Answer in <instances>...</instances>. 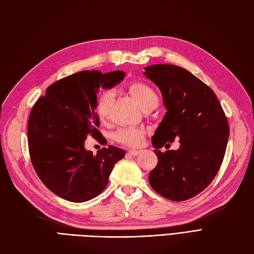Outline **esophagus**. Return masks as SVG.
Listing matches in <instances>:
<instances>
[{
	"mask_svg": "<svg viewBox=\"0 0 254 254\" xmlns=\"http://www.w3.org/2000/svg\"><path fill=\"white\" fill-rule=\"evenodd\" d=\"M140 152H141L140 150H129V151H128V153L131 154V155H133V156H134V155H138V154H139Z\"/></svg>",
	"mask_w": 254,
	"mask_h": 254,
	"instance_id": "obj_1",
	"label": "esophagus"
}]
</instances>
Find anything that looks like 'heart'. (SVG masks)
<instances>
[{
    "mask_svg": "<svg viewBox=\"0 0 254 254\" xmlns=\"http://www.w3.org/2000/svg\"><path fill=\"white\" fill-rule=\"evenodd\" d=\"M128 92L141 110L154 109L158 104V95L150 85L143 82H132L128 85ZM112 100L111 92H103L97 98L96 114L101 122H106L109 117L110 103ZM117 143L129 147L139 146L143 141V131L139 128H120L112 134Z\"/></svg>",
    "mask_w": 254,
    "mask_h": 254,
    "instance_id": "b5f03b06",
    "label": "heart"
}]
</instances>
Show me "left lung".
<instances>
[{"mask_svg":"<svg viewBox=\"0 0 254 254\" xmlns=\"http://www.w3.org/2000/svg\"><path fill=\"white\" fill-rule=\"evenodd\" d=\"M144 74L162 91L167 110L152 138L158 162L148 182L167 199H190L218 174L230 135L227 119L214 91L183 67L152 64ZM176 138L177 151H159Z\"/></svg>","mask_w":254,"mask_h":254,"instance_id":"left-lung-1","label":"left lung"}]
</instances>
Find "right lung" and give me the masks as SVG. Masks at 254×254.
<instances>
[{
	"label": "right lung",
	"instance_id": "1",
	"mask_svg": "<svg viewBox=\"0 0 254 254\" xmlns=\"http://www.w3.org/2000/svg\"><path fill=\"white\" fill-rule=\"evenodd\" d=\"M125 72L82 71L55 82L30 113L28 143L41 181L64 199L84 202L107 188L114 165L125 156L116 146L94 155L85 148L87 134L100 135L97 94L121 83ZM99 138V137H98Z\"/></svg>",
	"mask_w": 254,
	"mask_h": 254
}]
</instances>
